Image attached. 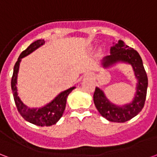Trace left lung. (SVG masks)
I'll return each mask as SVG.
<instances>
[{
	"instance_id": "left-lung-1",
	"label": "left lung",
	"mask_w": 157,
	"mask_h": 157,
	"mask_svg": "<svg viewBox=\"0 0 157 157\" xmlns=\"http://www.w3.org/2000/svg\"><path fill=\"white\" fill-rule=\"evenodd\" d=\"M110 53V55L102 59V67L108 68L119 62L131 64L137 80L136 94L130 103L117 106L110 102L102 89L97 87L94 94V102L99 113L107 120L114 122H125L136 116L144 107L148 78L138 52L126 45L123 41L118 40L117 43H113Z\"/></svg>"
}]
</instances>
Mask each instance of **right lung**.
I'll return each mask as SVG.
<instances>
[{"label":"right lung","mask_w":157,"mask_h":157,"mask_svg":"<svg viewBox=\"0 0 157 157\" xmlns=\"http://www.w3.org/2000/svg\"><path fill=\"white\" fill-rule=\"evenodd\" d=\"M44 44V40H38L30 44L25 50L21 52L16 64L14 66V71L11 78V89H12L13 97L16 102V108L22 117L32 124L40 126V127H49L55 124L61 118L65 109L67 98L69 94L75 88V87H72L60 93L57 97H55V99H53L48 104L40 108H30L27 107L19 98L17 94V87H16L17 74H18L21 59L31 54L35 49H38L39 47L43 45Z\"/></svg>","instance_id":"right-lung-1"}]
</instances>
